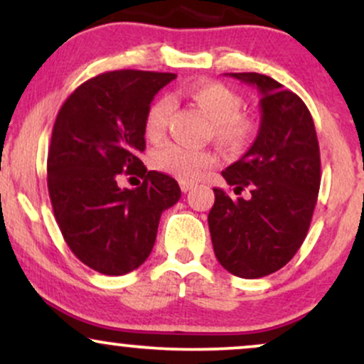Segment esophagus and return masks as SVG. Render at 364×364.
<instances>
[{"label": "esophagus", "instance_id": "obj_1", "mask_svg": "<svg viewBox=\"0 0 364 364\" xmlns=\"http://www.w3.org/2000/svg\"><path fill=\"white\" fill-rule=\"evenodd\" d=\"M179 186H181V191H185V193H186V191H190L191 188H193V183H186V181H181V183H179Z\"/></svg>", "mask_w": 364, "mask_h": 364}]
</instances>
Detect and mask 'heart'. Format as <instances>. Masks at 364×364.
Returning a JSON list of instances; mask_svg holds the SVG:
<instances>
[{
    "mask_svg": "<svg viewBox=\"0 0 364 364\" xmlns=\"http://www.w3.org/2000/svg\"><path fill=\"white\" fill-rule=\"evenodd\" d=\"M193 101L212 121V136L220 147L228 150H243L252 144L258 132V124L252 116L241 114L243 99L235 90L219 82H198L186 90ZM173 101L166 95L159 97L145 112L144 129L149 140H159L164 135ZM152 166L161 173L179 179L196 181L217 164L212 150L191 149L186 145L168 144L152 154Z\"/></svg>",
    "mask_w": 364,
    "mask_h": 364,
    "instance_id": "b5f03b06",
    "label": "heart"
}]
</instances>
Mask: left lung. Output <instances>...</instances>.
Instances as JSON below:
<instances>
[{"label": "left lung", "mask_w": 364, "mask_h": 364, "mask_svg": "<svg viewBox=\"0 0 364 364\" xmlns=\"http://www.w3.org/2000/svg\"><path fill=\"white\" fill-rule=\"evenodd\" d=\"M260 92V128L240 161L223 171L232 200L214 188L208 212L214 253L228 272L258 279L277 272L306 237L320 190L315 123L294 92L260 73H229Z\"/></svg>", "instance_id": "obj_1"}]
</instances>
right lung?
I'll use <instances>...</instances> for the list:
<instances>
[{
	"label": "right lung",
	"mask_w": 364,
	"mask_h": 364,
	"mask_svg": "<svg viewBox=\"0 0 364 364\" xmlns=\"http://www.w3.org/2000/svg\"><path fill=\"white\" fill-rule=\"evenodd\" d=\"M174 73L118 70L82 83L54 121L48 190L54 217L78 260L104 275L139 269L156 243L159 220L181 196L178 181L147 171L144 119ZM139 173L140 187L117 186Z\"/></svg>",
	"instance_id": "right-lung-1"
}]
</instances>
